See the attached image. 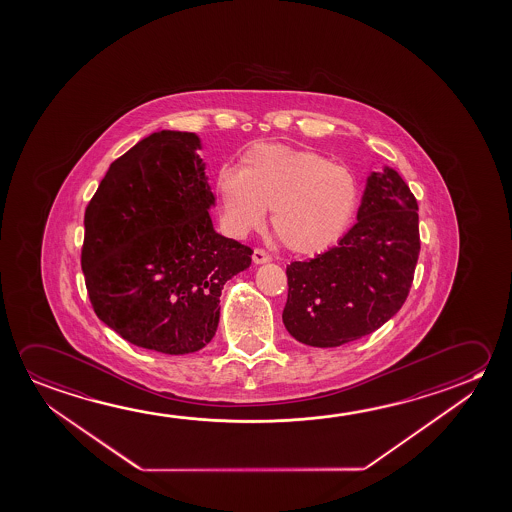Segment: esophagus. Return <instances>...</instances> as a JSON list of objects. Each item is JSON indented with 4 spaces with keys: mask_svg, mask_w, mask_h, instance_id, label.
Instances as JSON below:
<instances>
[{
    "mask_svg": "<svg viewBox=\"0 0 512 512\" xmlns=\"http://www.w3.org/2000/svg\"><path fill=\"white\" fill-rule=\"evenodd\" d=\"M269 260H271V255L264 248H255L253 250V262L255 264H264V262H269Z\"/></svg>",
    "mask_w": 512,
    "mask_h": 512,
    "instance_id": "obj_1",
    "label": "esophagus"
}]
</instances>
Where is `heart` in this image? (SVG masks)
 I'll return each instance as SVG.
<instances>
[{
  "mask_svg": "<svg viewBox=\"0 0 512 512\" xmlns=\"http://www.w3.org/2000/svg\"><path fill=\"white\" fill-rule=\"evenodd\" d=\"M221 221L243 237L264 223L291 252L317 253L339 243L360 205V182L347 166L312 150L282 143H257L237 170L221 166L214 179Z\"/></svg>",
  "mask_w": 512,
  "mask_h": 512,
  "instance_id": "heart-1",
  "label": "heart"
}]
</instances>
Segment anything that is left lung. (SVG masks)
<instances>
[{"label":"left lung","mask_w":512,"mask_h":512,"mask_svg":"<svg viewBox=\"0 0 512 512\" xmlns=\"http://www.w3.org/2000/svg\"><path fill=\"white\" fill-rule=\"evenodd\" d=\"M417 198L385 168L367 181L358 223L337 246L287 266L285 328L314 347H339L378 330L401 310L418 253Z\"/></svg>","instance_id":"1"}]
</instances>
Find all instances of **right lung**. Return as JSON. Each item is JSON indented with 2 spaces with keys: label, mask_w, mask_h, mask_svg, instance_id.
I'll list each match as a JSON object with an SVG mask.
<instances>
[{
  "label": "right lung",
  "mask_w": 512,
  "mask_h": 512,
  "mask_svg": "<svg viewBox=\"0 0 512 512\" xmlns=\"http://www.w3.org/2000/svg\"><path fill=\"white\" fill-rule=\"evenodd\" d=\"M193 133L150 134L88 202L81 269L95 315L134 346L195 353L220 321L221 289L253 250L216 234Z\"/></svg>",
  "instance_id": "obj_1"
}]
</instances>
